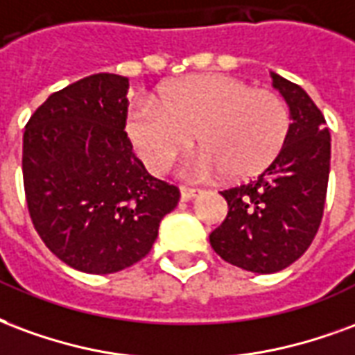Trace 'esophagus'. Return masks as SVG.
I'll use <instances>...</instances> for the list:
<instances>
[{
    "label": "esophagus",
    "mask_w": 355,
    "mask_h": 355,
    "mask_svg": "<svg viewBox=\"0 0 355 355\" xmlns=\"http://www.w3.org/2000/svg\"><path fill=\"white\" fill-rule=\"evenodd\" d=\"M180 191H181V198H183V200H191V198H195V196L200 193V189L187 187V185H181Z\"/></svg>",
    "instance_id": "esophagus-1"
}]
</instances>
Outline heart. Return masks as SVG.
Wrapping results in <instances>:
<instances>
[{"label":"heart","instance_id":"obj_1","mask_svg":"<svg viewBox=\"0 0 355 355\" xmlns=\"http://www.w3.org/2000/svg\"><path fill=\"white\" fill-rule=\"evenodd\" d=\"M291 117L278 92L253 89L227 75H200L162 94L160 103H132L126 130L155 174L166 172L196 138L200 151L185 162L195 178L227 180L259 174L286 146Z\"/></svg>","mask_w":355,"mask_h":355}]
</instances>
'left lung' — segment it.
Listing matches in <instances>:
<instances>
[{
    "mask_svg": "<svg viewBox=\"0 0 355 355\" xmlns=\"http://www.w3.org/2000/svg\"><path fill=\"white\" fill-rule=\"evenodd\" d=\"M289 105L291 126L280 155L255 180L221 191L229 211L209 234L214 252L244 270L278 272L312 244L323 217L331 136L304 90L272 73Z\"/></svg>",
    "mask_w": 355,
    "mask_h": 355,
    "instance_id": "8db88e82",
    "label": "left lung"
}]
</instances>
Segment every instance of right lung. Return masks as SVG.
<instances>
[{"mask_svg": "<svg viewBox=\"0 0 355 355\" xmlns=\"http://www.w3.org/2000/svg\"><path fill=\"white\" fill-rule=\"evenodd\" d=\"M128 79L94 73L46 98L24 130L28 211L51 252L89 274L151 252L180 189L147 174L126 136Z\"/></svg>", "mask_w": 355, "mask_h": 355, "instance_id": "obj_1", "label": "right lung"}]
</instances>
